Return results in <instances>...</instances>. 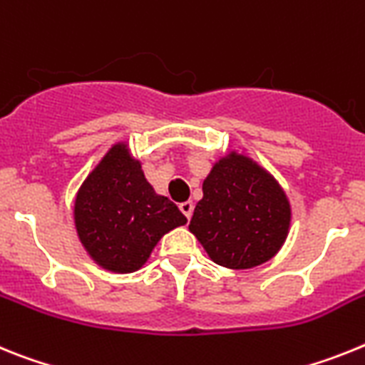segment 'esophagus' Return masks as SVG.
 <instances>
[{
    "label": "esophagus",
    "mask_w": 365,
    "mask_h": 365,
    "mask_svg": "<svg viewBox=\"0 0 365 365\" xmlns=\"http://www.w3.org/2000/svg\"><path fill=\"white\" fill-rule=\"evenodd\" d=\"M192 209H195V204H192L191 200L182 202V204H180V211H182V213L185 215L187 218H191V217H192Z\"/></svg>",
    "instance_id": "34e87169"
}]
</instances>
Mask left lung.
Listing matches in <instances>:
<instances>
[{
	"label": "left lung",
	"instance_id": "left-lung-1",
	"mask_svg": "<svg viewBox=\"0 0 365 365\" xmlns=\"http://www.w3.org/2000/svg\"><path fill=\"white\" fill-rule=\"evenodd\" d=\"M189 231L211 261L246 270L270 261L290 227V204L275 178L252 158L231 152L213 165L202 185Z\"/></svg>",
	"mask_w": 365,
	"mask_h": 365
}]
</instances>
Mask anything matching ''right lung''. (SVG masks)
I'll return each mask as SVG.
<instances>
[{
    "label": "right lung",
    "mask_w": 365,
    "mask_h": 365,
    "mask_svg": "<svg viewBox=\"0 0 365 365\" xmlns=\"http://www.w3.org/2000/svg\"><path fill=\"white\" fill-rule=\"evenodd\" d=\"M73 215L90 257L117 274L139 270L158 240L187 222L178 205L154 192L126 143L113 145L84 180Z\"/></svg>",
    "instance_id": "right-lung-1"
}]
</instances>
